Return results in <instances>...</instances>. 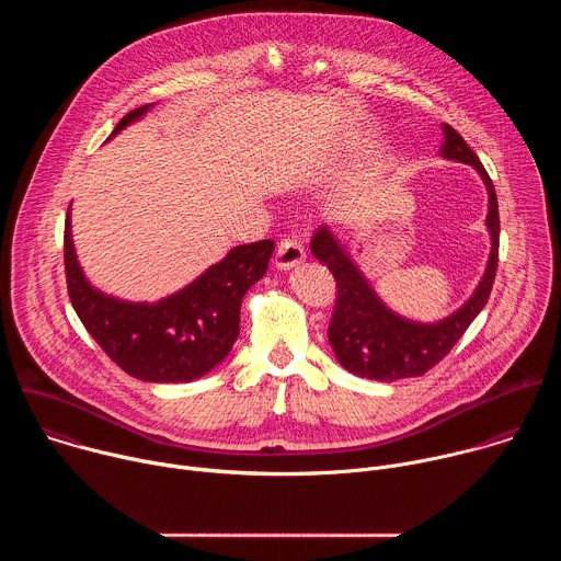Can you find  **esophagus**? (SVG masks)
I'll return each mask as SVG.
<instances>
[{
  "label": "esophagus",
  "mask_w": 561,
  "mask_h": 561,
  "mask_svg": "<svg viewBox=\"0 0 561 561\" xmlns=\"http://www.w3.org/2000/svg\"><path fill=\"white\" fill-rule=\"evenodd\" d=\"M306 260L304 247L297 242V239H282L277 251H275V266L279 271H290L299 266Z\"/></svg>",
  "instance_id": "1"
}]
</instances>
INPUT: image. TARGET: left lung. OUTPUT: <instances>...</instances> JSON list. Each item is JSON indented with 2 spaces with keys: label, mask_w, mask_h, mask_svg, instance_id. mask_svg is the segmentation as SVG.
Segmentation results:
<instances>
[{
  "label": "left lung",
  "mask_w": 561,
  "mask_h": 561,
  "mask_svg": "<svg viewBox=\"0 0 561 561\" xmlns=\"http://www.w3.org/2000/svg\"><path fill=\"white\" fill-rule=\"evenodd\" d=\"M442 128V154L453 159V162L470 164L482 175L489 188L486 226L493 247L486 273L474 288L472 297L450 317L435 324L411 322V319L399 317L386 308V304L375 295L366 277L351 260L348 251L337 242L335 234L327 226H319L312 234L310 251L319 262L329 266L337 282V304L329 327V342L337 362L357 377L394 381L424 375L450 353V348L466 333L472 319L491 297L500 260V208L495 186L463 137L448 124Z\"/></svg>",
  "instance_id": "left-lung-1"
}]
</instances>
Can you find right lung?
Returning a JSON list of instances; mask_svg holds the SVG:
<instances>
[{
    "mask_svg": "<svg viewBox=\"0 0 561 561\" xmlns=\"http://www.w3.org/2000/svg\"><path fill=\"white\" fill-rule=\"evenodd\" d=\"M150 106L124 115L111 137ZM273 249V239L237 247L180 293L157 304H133L87 282L72 247L70 208L64 226L66 284L77 317L124 373L154 383L193 381L224 362L239 335L242 299L268 271Z\"/></svg>",
    "mask_w": 561,
    "mask_h": 561,
    "instance_id": "1",
    "label": "right lung"
}]
</instances>
